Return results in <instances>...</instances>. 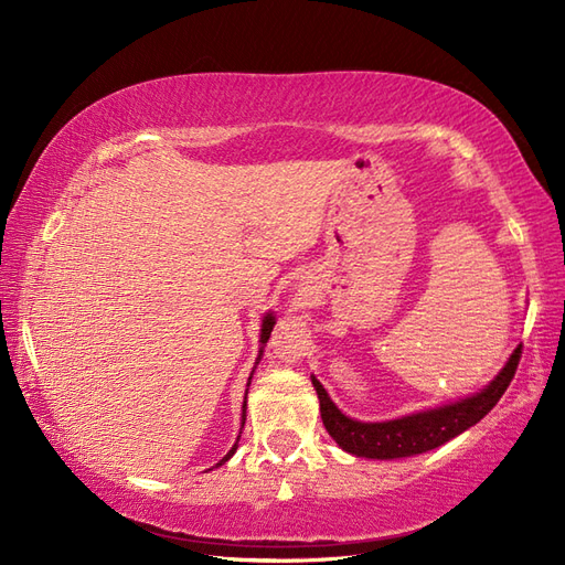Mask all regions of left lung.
Segmentation results:
<instances>
[{
    "mask_svg": "<svg viewBox=\"0 0 565 565\" xmlns=\"http://www.w3.org/2000/svg\"><path fill=\"white\" fill-rule=\"evenodd\" d=\"M519 361L521 347H516L502 372L483 391L450 405L424 409V413L388 422H358L347 417L330 401L322 384L316 377H311V382L320 401V417L324 429L337 440L341 450L367 459H398L434 450L461 431H467L469 426L481 422L504 396L507 386L514 380Z\"/></svg>",
    "mask_w": 565,
    "mask_h": 565,
    "instance_id": "left-lung-1",
    "label": "left lung"
}]
</instances>
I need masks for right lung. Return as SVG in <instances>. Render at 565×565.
<instances>
[{
	"label": "right lung",
	"mask_w": 565,
	"mask_h": 565,
	"mask_svg": "<svg viewBox=\"0 0 565 565\" xmlns=\"http://www.w3.org/2000/svg\"><path fill=\"white\" fill-rule=\"evenodd\" d=\"M273 324H276V318H273V313H268V316L264 318V322H262V344H266V341H268L270 330H273ZM249 380H252V377H249ZM245 398H247V393H245ZM243 407H245V405H243ZM243 424H245V409H243ZM241 434H243V431H241ZM237 438H241V436H237ZM233 452H235V446L228 450V455H226L224 459L218 461V465H224L226 459H231V457H233Z\"/></svg>",
	"instance_id": "1"
}]
</instances>
